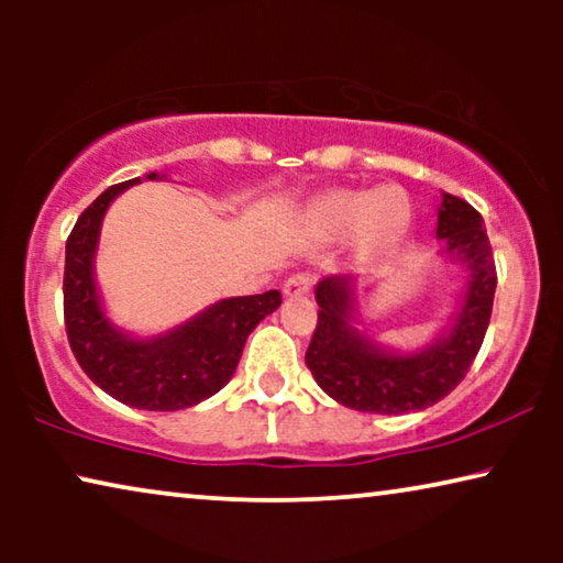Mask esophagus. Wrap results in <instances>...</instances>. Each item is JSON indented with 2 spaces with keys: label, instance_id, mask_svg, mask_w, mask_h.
<instances>
[{
  "label": "esophagus",
  "instance_id": "34e87169",
  "mask_svg": "<svg viewBox=\"0 0 563 563\" xmlns=\"http://www.w3.org/2000/svg\"><path fill=\"white\" fill-rule=\"evenodd\" d=\"M312 289V274H291L287 282H284V295L287 297H302Z\"/></svg>",
  "mask_w": 563,
  "mask_h": 563
}]
</instances>
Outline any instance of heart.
Listing matches in <instances>:
<instances>
[{"label": "heart", "instance_id": "obj_1", "mask_svg": "<svg viewBox=\"0 0 563 563\" xmlns=\"http://www.w3.org/2000/svg\"><path fill=\"white\" fill-rule=\"evenodd\" d=\"M307 218L328 241L356 233L364 249H389L410 225V199L399 187L333 189L314 199Z\"/></svg>", "mask_w": 563, "mask_h": 563}]
</instances>
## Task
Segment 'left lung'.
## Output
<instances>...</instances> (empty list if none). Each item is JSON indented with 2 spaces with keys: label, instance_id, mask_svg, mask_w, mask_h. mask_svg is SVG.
Listing matches in <instances>:
<instances>
[{
  "label": "left lung",
  "instance_id": "1",
  "mask_svg": "<svg viewBox=\"0 0 563 563\" xmlns=\"http://www.w3.org/2000/svg\"><path fill=\"white\" fill-rule=\"evenodd\" d=\"M438 238L445 253L468 268L466 297L456 322L443 338L412 356L387 353L351 325L353 282L345 276L322 279L314 289L320 312L305 364L314 382L351 410L405 415L441 402L464 379L482 349L497 289V268L482 214L466 199L443 195Z\"/></svg>",
  "mask_w": 563,
  "mask_h": 563
}]
</instances>
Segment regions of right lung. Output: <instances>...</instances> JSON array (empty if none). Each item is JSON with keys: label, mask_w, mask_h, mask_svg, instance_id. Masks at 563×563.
Instances as JSON below:
<instances>
[{"label": "right lung", "mask_w": 563, "mask_h": 563, "mask_svg": "<svg viewBox=\"0 0 563 563\" xmlns=\"http://www.w3.org/2000/svg\"><path fill=\"white\" fill-rule=\"evenodd\" d=\"M156 179V174H148ZM141 179L114 184L79 214L66 241L64 320L84 374L122 405L172 412L199 405L230 382L251 330L282 305L276 289L212 305L172 333L135 341L104 318L95 287V251L107 207Z\"/></svg>", "instance_id": "right-lung-1"}]
</instances>
